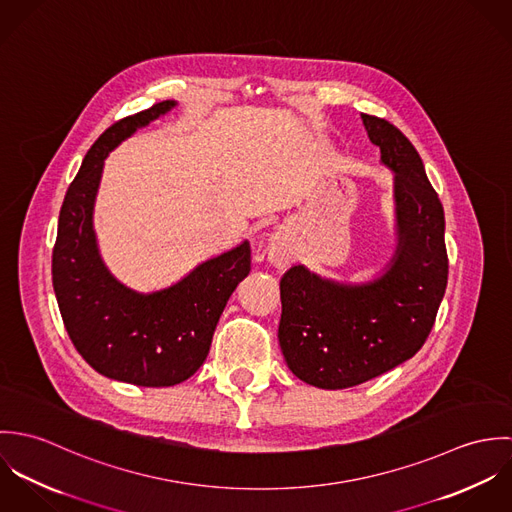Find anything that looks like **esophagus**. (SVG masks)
Segmentation results:
<instances>
[{
  "label": "esophagus",
  "instance_id": "esophagus-1",
  "mask_svg": "<svg viewBox=\"0 0 512 512\" xmlns=\"http://www.w3.org/2000/svg\"><path fill=\"white\" fill-rule=\"evenodd\" d=\"M266 256H268V262L272 266H276L278 270H284L292 264L293 260V248L288 234L284 230H278L272 234L268 246H266Z\"/></svg>",
  "mask_w": 512,
  "mask_h": 512
}]
</instances>
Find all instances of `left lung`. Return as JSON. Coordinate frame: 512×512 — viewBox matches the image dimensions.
<instances>
[{"label": "left lung", "instance_id": "1", "mask_svg": "<svg viewBox=\"0 0 512 512\" xmlns=\"http://www.w3.org/2000/svg\"><path fill=\"white\" fill-rule=\"evenodd\" d=\"M361 118L394 173L396 250L382 274L363 284L321 278L303 264L280 282L284 359L299 380L325 390L357 386L412 359L447 286L443 207L420 153L390 122Z\"/></svg>", "mask_w": 512, "mask_h": 512}]
</instances>
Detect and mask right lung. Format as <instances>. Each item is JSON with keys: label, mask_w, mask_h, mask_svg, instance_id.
<instances>
[{"label": "right lung", "mask_w": 512, "mask_h": 512, "mask_svg": "<svg viewBox=\"0 0 512 512\" xmlns=\"http://www.w3.org/2000/svg\"><path fill=\"white\" fill-rule=\"evenodd\" d=\"M175 106L157 102L94 142L65 195L53 248V288L80 357L112 380L151 388L179 384L203 366L228 297L250 274L248 240L159 292L130 290L102 262L92 217L104 159Z\"/></svg>", "instance_id": "add662e5"}]
</instances>
